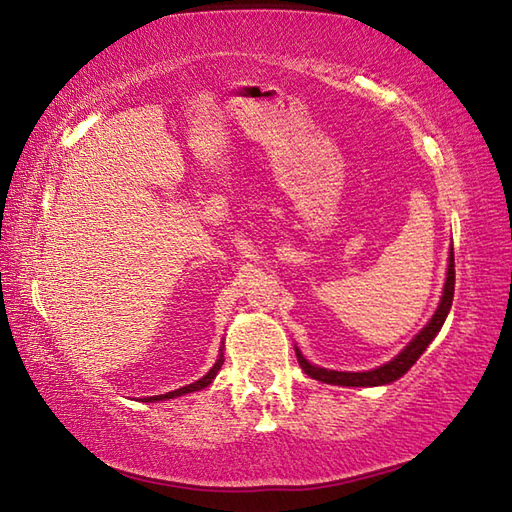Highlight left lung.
<instances>
[{
  "label": "left lung",
  "mask_w": 512,
  "mask_h": 512,
  "mask_svg": "<svg viewBox=\"0 0 512 512\" xmlns=\"http://www.w3.org/2000/svg\"><path fill=\"white\" fill-rule=\"evenodd\" d=\"M453 295H455V257H453V253H450L448 277H446L442 302H439L433 319H430V322L424 326L422 333H419L413 342H410L402 350V353L393 359V362H388L375 370H366V373H339V370H326V368H317L313 364H308L302 357V353L297 350L299 366H302V370L308 377H313V379H317V382H324V384H333V386H382V384L395 382V379L402 377L406 370L417 362L419 355L424 353L428 344L433 342L435 335L439 333V328L444 326L448 310H450V306H453Z\"/></svg>",
  "instance_id": "8db88e82"
}]
</instances>
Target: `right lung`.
<instances>
[{"mask_svg":"<svg viewBox=\"0 0 512 512\" xmlns=\"http://www.w3.org/2000/svg\"><path fill=\"white\" fill-rule=\"evenodd\" d=\"M222 364H224V359L219 357L217 362H215V366L208 370V373L202 377V379H197L195 384H188V386H184V388H177V390H173V393H166V395H155V397H148L146 402H162V399H173V397H182V395H186V393H193V390H202V388H206L210 382H213L215 379V375H217V370L222 368Z\"/></svg>","mask_w":512,"mask_h":512,"instance_id":"obj_1","label":"right lung"}]
</instances>
